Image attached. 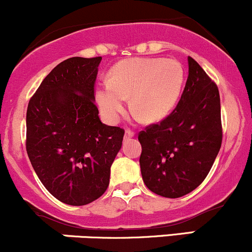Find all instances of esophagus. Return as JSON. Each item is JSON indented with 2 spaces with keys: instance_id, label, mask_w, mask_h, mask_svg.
Listing matches in <instances>:
<instances>
[{
  "instance_id": "obj_1",
  "label": "esophagus",
  "mask_w": 252,
  "mask_h": 252,
  "mask_svg": "<svg viewBox=\"0 0 252 252\" xmlns=\"http://www.w3.org/2000/svg\"><path fill=\"white\" fill-rule=\"evenodd\" d=\"M134 131H132V129H128L127 128L126 131H125V138H132V137H134Z\"/></svg>"
}]
</instances>
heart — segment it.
Listing matches in <instances>:
<instances>
[{
    "label": "heart",
    "instance_id": "1",
    "mask_svg": "<svg viewBox=\"0 0 252 252\" xmlns=\"http://www.w3.org/2000/svg\"><path fill=\"white\" fill-rule=\"evenodd\" d=\"M184 83L179 62L163 59H129L118 63L109 82H104L96 98L105 119L118 120L125 110L127 97L132 108L145 121L164 118L177 103Z\"/></svg>",
    "mask_w": 252,
    "mask_h": 252
}]
</instances>
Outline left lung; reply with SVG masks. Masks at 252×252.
Listing matches in <instances>:
<instances>
[{"mask_svg": "<svg viewBox=\"0 0 252 252\" xmlns=\"http://www.w3.org/2000/svg\"><path fill=\"white\" fill-rule=\"evenodd\" d=\"M177 107L138 134L143 181L158 196L178 198L198 188L222 143L218 85L191 56Z\"/></svg>", "mask_w": 252, "mask_h": 252, "instance_id": "left-lung-1", "label": "left lung"}]
</instances>
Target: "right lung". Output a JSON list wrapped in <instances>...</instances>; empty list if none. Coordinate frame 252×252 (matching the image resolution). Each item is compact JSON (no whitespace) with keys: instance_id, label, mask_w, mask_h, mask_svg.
I'll return each mask as SVG.
<instances>
[{"instance_id":"right-lung-1","label":"right lung","mask_w":252,"mask_h":252,"mask_svg":"<svg viewBox=\"0 0 252 252\" xmlns=\"http://www.w3.org/2000/svg\"><path fill=\"white\" fill-rule=\"evenodd\" d=\"M101 60L62 61L30 98L26 113L32 167L44 188L69 205L89 204L104 193L125 134L99 120L94 101Z\"/></svg>"}]
</instances>
